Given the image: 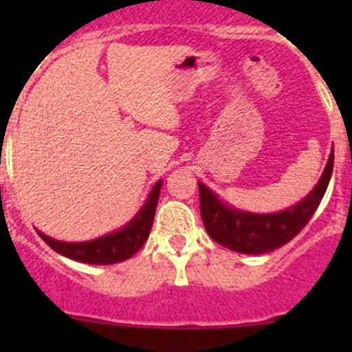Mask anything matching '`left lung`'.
I'll list each match as a JSON object with an SVG mask.
<instances>
[{"instance_id": "obj_1", "label": "left lung", "mask_w": 352, "mask_h": 352, "mask_svg": "<svg viewBox=\"0 0 352 352\" xmlns=\"http://www.w3.org/2000/svg\"><path fill=\"white\" fill-rule=\"evenodd\" d=\"M333 149L321 178L300 203L275 213L238 210L222 201L217 192L199 182L201 217L206 232L222 247L239 254L261 256L289 243L303 229L321 203L333 173Z\"/></svg>"}]
</instances>
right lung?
<instances>
[{"label":"right lung","mask_w":352,"mask_h":352,"mask_svg":"<svg viewBox=\"0 0 352 352\" xmlns=\"http://www.w3.org/2000/svg\"><path fill=\"white\" fill-rule=\"evenodd\" d=\"M162 183H164V179H158L155 183L153 188L149 190L148 197H146L144 204L139 208L138 213L133 214V219L113 232H107V234L98 236V238L89 239V241H61V239H54L51 236L43 234L42 231L36 232L52 250L68 257V259L77 261V263H121V261L132 257L133 254H138L142 245L146 243L151 226H153Z\"/></svg>","instance_id":"right-lung-1"}]
</instances>
